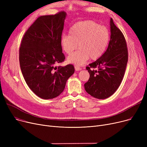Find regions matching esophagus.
Returning <instances> with one entry per match:
<instances>
[{
  "instance_id": "esophagus-1",
  "label": "esophagus",
  "mask_w": 147,
  "mask_h": 147,
  "mask_svg": "<svg viewBox=\"0 0 147 147\" xmlns=\"http://www.w3.org/2000/svg\"><path fill=\"white\" fill-rule=\"evenodd\" d=\"M74 68H75V70L76 71H80V70H81V69H82V68L80 67H79V66H78V65H75L74 66Z\"/></svg>"
}]
</instances>
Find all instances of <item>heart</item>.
Instances as JSON below:
<instances>
[{
	"label": "heart",
	"instance_id": "1",
	"mask_svg": "<svg viewBox=\"0 0 147 147\" xmlns=\"http://www.w3.org/2000/svg\"><path fill=\"white\" fill-rule=\"evenodd\" d=\"M69 34H63L61 45L67 54L71 53L78 47L79 49L69 55L68 63L82 65L90 58L96 59L105 52L110 40L109 30L98 23L85 20L75 23L69 30Z\"/></svg>",
	"mask_w": 147,
	"mask_h": 147
}]
</instances>
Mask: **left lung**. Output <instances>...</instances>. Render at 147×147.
<instances>
[{
    "mask_svg": "<svg viewBox=\"0 0 147 147\" xmlns=\"http://www.w3.org/2000/svg\"><path fill=\"white\" fill-rule=\"evenodd\" d=\"M110 40L107 51L86 67L90 78L84 84L89 95L97 99L110 97L116 91L123 80L128 61L125 38L110 18ZM97 68L95 70L94 68Z\"/></svg>",
    "mask_w": 147,
    "mask_h": 147,
    "instance_id": "left-lung-1",
    "label": "left lung"
}]
</instances>
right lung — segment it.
Here are the masks:
<instances>
[{
	"instance_id": "1",
	"label": "right lung",
	"mask_w": 147,
	"mask_h": 147,
	"mask_svg": "<svg viewBox=\"0 0 147 147\" xmlns=\"http://www.w3.org/2000/svg\"><path fill=\"white\" fill-rule=\"evenodd\" d=\"M65 12L38 17L26 32L20 48V64L27 85L44 99L59 96L74 73L71 64L56 66L65 59L61 45Z\"/></svg>"
}]
</instances>
